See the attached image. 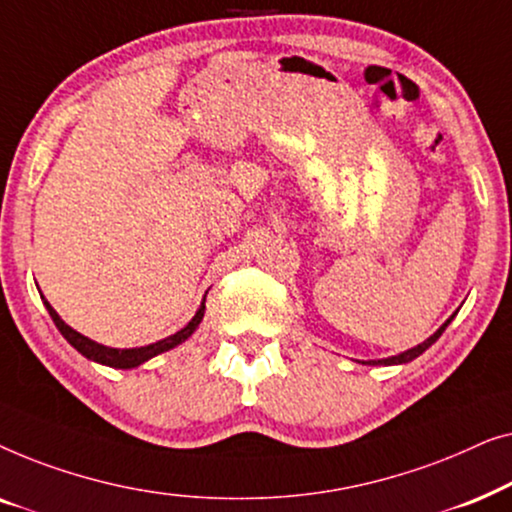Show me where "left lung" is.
I'll use <instances>...</instances> for the list:
<instances>
[{"instance_id": "8db88e82", "label": "left lung", "mask_w": 512, "mask_h": 512, "mask_svg": "<svg viewBox=\"0 0 512 512\" xmlns=\"http://www.w3.org/2000/svg\"><path fill=\"white\" fill-rule=\"evenodd\" d=\"M454 319V314H452V317L450 319H447L445 321V324L443 326H440L438 328V331L436 333H433L431 335V338L429 340H424L422 342V345H417V347H412V349H408V352H403V354H398V356H391V359H382V361H373L375 363V366H377V363H384V366H394V363H408V361H412V359H417V356L419 354H422V352H426V349H429L431 345H433V342H436L438 338H440V335H443V331H445V328H447V324H450V321Z\"/></svg>"}]
</instances>
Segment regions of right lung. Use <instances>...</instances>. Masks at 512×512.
<instances>
[{
    "mask_svg": "<svg viewBox=\"0 0 512 512\" xmlns=\"http://www.w3.org/2000/svg\"><path fill=\"white\" fill-rule=\"evenodd\" d=\"M46 310L48 314H51L53 324L58 326V331L65 335V340L72 345L76 352H81L86 359H93L97 363H104V366H111V368H137L139 363L149 361L153 359V356L163 354L167 352V349L177 347L184 342L186 338H191V333L198 328V324L202 321V317H205V303L200 305V310L195 312V317L188 321V324L181 328V331H177L174 335H170V338L165 340H158L153 342V345H146V347H135V349H114V347H104V345H97V342H93L90 338H86V335L76 333L74 328H69L65 321H62L58 317V312L53 310L51 305H48V300H44Z\"/></svg>",
    "mask_w": 512,
    "mask_h": 512,
    "instance_id": "obj_1",
    "label": "right lung"
}]
</instances>
